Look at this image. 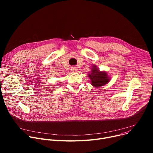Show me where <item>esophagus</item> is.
<instances>
[{
  "label": "esophagus",
  "instance_id": "34e87169",
  "mask_svg": "<svg viewBox=\"0 0 153 153\" xmlns=\"http://www.w3.org/2000/svg\"><path fill=\"white\" fill-rule=\"evenodd\" d=\"M71 71L72 72H76L77 71V69L76 67H72L71 68Z\"/></svg>",
  "mask_w": 153,
  "mask_h": 153
}]
</instances>
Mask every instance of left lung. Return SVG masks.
<instances>
[{
    "label": "left lung",
    "instance_id": "1",
    "mask_svg": "<svg viewBox=\"0 0 153 153\" xmlns=\"http://www.w3.org/2000/svg\"><path fill=\"white\" fill-rule=\"evenodd\" d=\"M88 76L91 79V84L95 87H99L105 85L110 80V78L105 71H100L99 68L95 65L92 66L91 73L88 74Z\"/></svg>",
    "mask_w": 153,
    "mask_h": 153
}]
</instances>
